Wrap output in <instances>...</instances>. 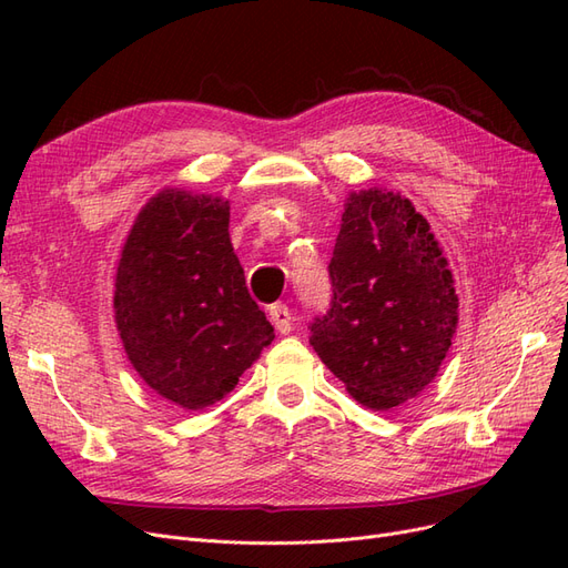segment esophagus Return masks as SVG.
<instances>
[{"instance_id": "esophagus-1", "label": "esophagus", "mask_w": 568, "mask_h": 568, "mask_svg": "<svg viewBox=\"0 0 568 568\" xmlns=\"http://www.w3.org/2000/svg\"><path fill=\"white\" fill-rule=\"evenodd\" d=\"M270 320L274 326H277L280 334H288L291 329H294V317H291V311L282 303L270 307Z\"/></svg>"}]
</instances>
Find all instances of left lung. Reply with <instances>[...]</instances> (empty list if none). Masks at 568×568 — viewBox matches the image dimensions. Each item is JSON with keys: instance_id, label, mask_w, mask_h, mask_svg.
<instances>
[{"instance_id": "left-lung-1", "label": "left lung", "mask_w": 568, "mask_h": 568, "mask_svg": "<svg viewBox=\"0 0 568 568\" xmlns=\"http://www.w3.org/2000/svg\"><path fill=\"white\" fill-rule=\"evenodd\" d=\"M329 282V311L307 326L322 363L369 409L419 395L450 348L457 294L409 199L386 189L351 194Z\"/></svg>"}]
</instances>
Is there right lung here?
<instances>
[{"instance_id": "obj_1", "label": "right lung", "mask_w": 568, "mask_h": 568, "mask_svg": "<svg viewBox=\"0 0 568 568\" xmlns=\"http://www.w3.org/2000/svg\"><path fill=\"white\" fill-rule=\"evenodd\" d=\"M115 322L132 367L163 398L203 409L274 338L230 242V205L165 189L128 236Z\"/></svg>"}]
</instances>
